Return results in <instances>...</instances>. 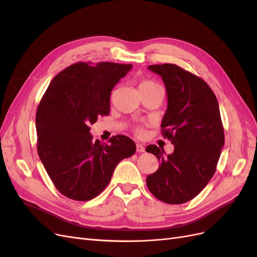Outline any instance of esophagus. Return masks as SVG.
I'll return each instance as SVG.
<instances>
[{
	"instance_id": "1",
	"label": "esophagus",
	"mask_w": 257,
	"mask_h": 257,
	"mask_svg": "<svg viewBox=\"0 0 257 257\" xmlns=\"http://www.w3.org/2000/svg\"><path fill=\"white\" fill-rule=\"evenodd\" d=\"M136 150H137V152H139V153L145 152V146L142 145V144H137V145H136Z\"/></svg>"
}]
</instances>
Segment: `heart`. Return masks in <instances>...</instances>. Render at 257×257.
Segmentation results:
<instances>
[{
	"instance_id": "1",
	"label": "heart",
	"mask_w": 257,
	"mask_h": 257,
	"mask_svg": "<svg viewBox=\"0 0 257 257\" xmlns=\"http://www.w3.org/2000/svg\"><path fill=\"white\" fill-rule=\"evenodd\" d=\"M154 85H159V84H157V83L151 81V80H143L141 82V84H139V89L150 88V87H154ZM135 132H136V134L139 135V136H142L144 134V130L142 127H139V126L135 128Z\"/></svg>"
}]
</instances>
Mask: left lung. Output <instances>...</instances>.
Here are the masks:
<instances>
[{"instance_id": "1", "label": "left lung", "mask_w": 257, "mask_h": 257, "mask_svg": "<svg viewBox=\"0 0 257 257\" xmlns=\"http://www.w3.org/2000/svg\"><path fill=\"white\" fill-rule=\"evenodd\" d=\"M162 77L168 106L162 120V135L175 146L172 154L149 145L161 165L147 177L153 195L166 204L179 205L193 199L204 190L215 173L224 128L213 91L200 77L176 64L148 66Z\"/></svg>"}]
</instances>
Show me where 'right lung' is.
Returning <instances> with one entry per match:
<instances>
[{"instance_id": "right-lung-1", "label": "right lung", "mask_w": 257, "mask_h": 257, "mask_svg": "<svg viewBox=\"0 0 257 257\" xmlns=\"http://www.w3.org/2000/svg\"><path fill=\"white\" fill-rule=\"evenodd\" d=\"M78 62L59 73L36 111L37 152L57 190L79 201L90 200L109 183L123 159L136 151L131 138L109 144L93 141L90 125L110 111V94L132 64Z\"/></svg>"}]
</instances>
